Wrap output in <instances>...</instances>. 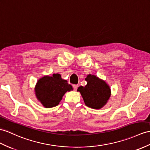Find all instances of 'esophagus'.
<instances>
[{
    "instance_id": "1",
    "label": "esophagus",
    "mask_w": 150,
    "mask_h": 150,
    "mask_svg": "<svg viewBox=\"0 0 150 150\" xmlns=\"http://www.w3.org/2000/svg\"><path fill=\"white\" fill-rule=\"evenodd\" d=\"M72 86H73V88H74V90H76L78 89V85H74Z\"/></svg>"
}]
</instances>
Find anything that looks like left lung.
I'll use <instances>...</instances> for the list:
<instances>
[{"mask_svg": "<svg viewBox=\"0 0 150 150\" xmlns=\"http://www.w3.org/2000/svg\"><path fill=\"white\" fill-rule=\"evenodd\" d=\"M87 85L81 86L78 91L81 93L86 106L99 109L107 103L111 96L109 86L96 76L88 74L85 78Z\"/></svg>", "mask_w": 150, "mask_h": 150, "instance_id": "left-lung-1", "label": "left lung"}]
</instances>
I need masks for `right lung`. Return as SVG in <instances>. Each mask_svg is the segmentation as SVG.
<instances>
[{
    "label": "right lung",
    "instance_id": "obj_1",
    "mask_svg": "<svg viewBox=\"0 0 150 150\" xmlns=\"http://www.w3.org/2000/svg\"><path fill=\"white\" fill-rule=\"evenodd\" d=\"M71 90H72V86L68 84L67 80L62 79L59 74L44 76L38 80L35 87L36 97L46 108L56 106L64 95Z\"/></svg>",
    "mask_w": 150,
    "mask_h": 150
}]
</instances>
